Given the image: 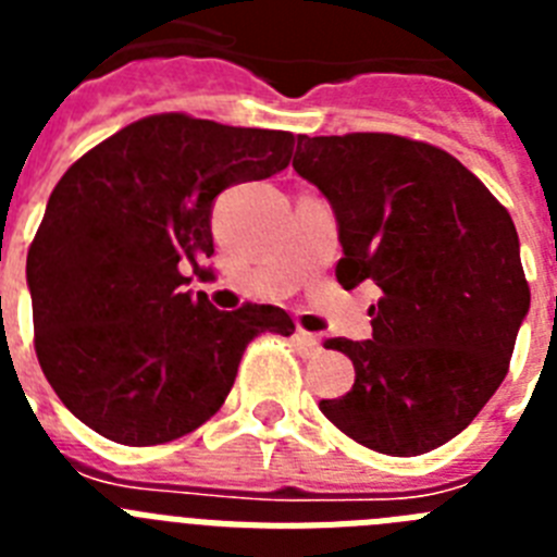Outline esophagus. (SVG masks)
<instances>
[{
    "label": "esophagus",
    "mask_w": 557,
    "mask_h": 557,
    "mask_svg": "<svg viewBox=\"0 0 557 557\" xmlns=\"http://www.w3.org/2000/svg\"><path fill=\"white\" fill-rule=\"evenodd\" d=\"M295 339H298V348H301L307 357H314V354L321 351V339H318V334H309L304 332V329H298V332H295Z\"/></svg>",
    "instance_id": "obj_1"
}]
</instances>
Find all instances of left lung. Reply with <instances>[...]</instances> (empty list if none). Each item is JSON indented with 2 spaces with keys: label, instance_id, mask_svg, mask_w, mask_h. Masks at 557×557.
Returning <instances> with one entry per match:
<instances>
[{
  "label": "left lung",
  "instance_id": "8db88e82",
  "mask_svg": "<svg viewBox=\"0 0 557 557\" xmlns=\"http://www.w3.org/2000/svg\"><path fill=\"white\" fill-rule=\"evenodd\" d=\"M295 172L337 220L346 289L371 282V339H326L354 387L321 412L357 444L410 457L488 405L530 312L508 209L446 150L393 133L298 136Z\"/></svg>",
  "mask_w": 557,
  "mask_h": 557
}]
</instances>
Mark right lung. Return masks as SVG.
Instances as JSON below:
<instances>
[{
  "label": "right lung",
  "instance_id": "1",
  "mask_svg": "<svg viewBox=\"0 0 557 557\" xmlns=\"http://www.w3.org/2000/svg\"><path fill=\"white\" fill-rule=\"evenodd\" d=\"M287 131L186 113L133 122L69 166L27 253L41 371L108 441L166 444L223 407L256 334L295 332L270 304L236 312L191 293L209 278L220 191L282 172Z\"/></svg>",
  "mask_w": 557,
  "mask_h": 557
}]
</instances>
